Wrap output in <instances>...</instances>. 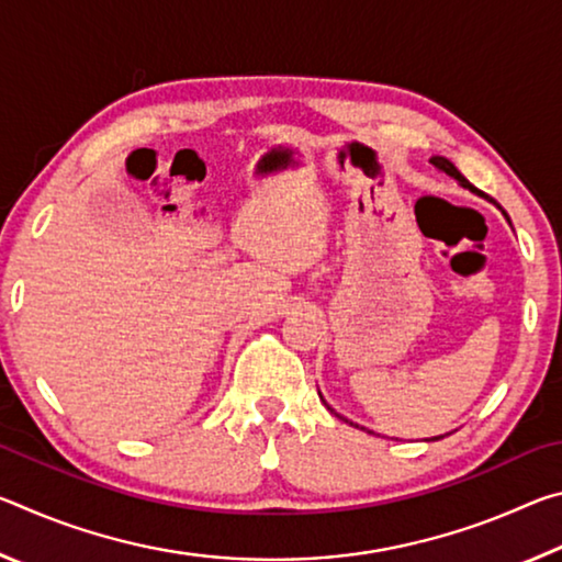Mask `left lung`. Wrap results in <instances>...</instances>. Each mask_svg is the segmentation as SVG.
<instances>
[{"instance_id":"left-lung-1","label":"left lung","mask_w":562,"mask_h":562,"mask_svg":"<svg viewBox=\"0 0 562 562\" xmlns=\"http://www.w3.org/2000/svg\"><path fill=\"white\" fill-rule=\"evenodd\" d=\"M429 164H434L436 168H439V170H443V173L446 176H451V178H456V180H459V186H463V188H469L471 190V193H479V190H475L471 183H469V180H465L463 176H461V170L459 168H456L453 164H451V160L449 158H443V156H431L429 158ZM479 195H483V193H479ZM503 215H506V221H508V213L506 211H503ZM510 223V221H508ZM329 408V406H327ZM329 412H335V408H329ZM339 416V414H337ZM341 418V416H339ZM345 422H347V418H345ZM351 424V422H349ZM351 426H357V424H351ZM357 429H359V426H357ZM436 439H439V436H436ZM434 439V441H436Z\"/></svg>"}]
</instances>
